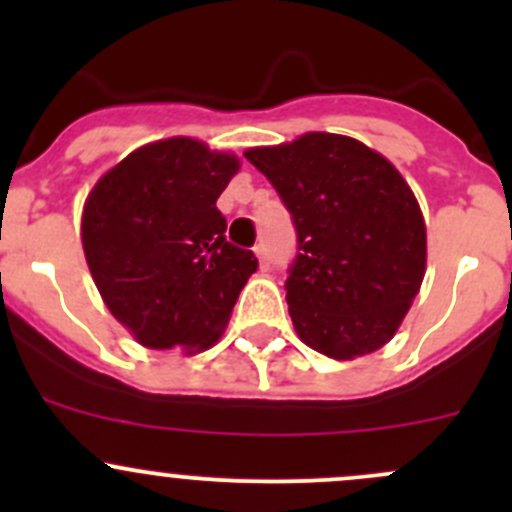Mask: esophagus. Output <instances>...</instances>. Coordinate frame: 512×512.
Instances as JSON below:
<instances>
[{
	"instance_id": "1",
	"label": "esophagus",
	"mask_w": 512,
	"mask_h": 512,
	"mask_svg": "<svg viewBox=\"0 0 512 512\" xmlns=\"http://www.w3.org/2000/svg\"><path fill=\"white\" fill-rule=\"evenodd\" d=\"M255 255H257V260H260L262 270H267V267H270V252H267L265 242H260V245H255Z\"/></svg>"
}]
</instances>
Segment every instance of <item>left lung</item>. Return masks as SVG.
<instances>
[{"label":"left lung","instance_id":"1","mask_svg":"<svg viewBox=\"0 0 512 512\" xmlns=\"http://www.w3.org/2000/svg\"><path fill=\"white\" fill-rule=\"evenodd\" d=\"M245 158L297 230L285 289L299 339L339 361L391 342L426 272V223L399 170L337 133H304Z\"/></svg>","mask_w":512,"mask_h":512}]
</instances>
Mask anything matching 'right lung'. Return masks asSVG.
<instances>
[{
  "instance_id": "add662e5",
  "label": "right lung",
  "mask_w": 512,
  "mask_h": 512,
  "mask_svg": "<svg viewBox=\"0 0 512 512\" xmlns=\"http://www.w3.org/2000/svg\"><path fill=\"white\" fill-rule=\"evenodd\" d=\"M240 160L195 138L141 146L94 185L81 242L108 312L148 349L203 352L257 270L227 242L220 193Z\"/></svg>"
}]
</instances>
